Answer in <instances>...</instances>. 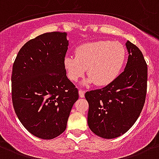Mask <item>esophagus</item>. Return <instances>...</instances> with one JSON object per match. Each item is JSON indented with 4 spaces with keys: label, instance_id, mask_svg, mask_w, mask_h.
I'll return each mask as SVG.
<instances>
[{
    "label": "esophagus",
    "instance_id": "obj_1",
    "mask_svg": "<svg viewBox=\"0 0 159 159\" xmlns=\"http://www.w3.org/2000/svg\"><path fill=\"white\" fill-rule=\"evenodd\" d=\"M79 95H80V98H84V91L82 89L79 90Z\"/></svg>",
    "mask_w": 159,
    "mask_h": 159
}]
</instances>
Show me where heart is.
Here are the masks:
<instances>
[{
    "label": "heart",
    "mask_w": 159,
    "mask_h": 159,
    "mask_svg": "<svg viewBox=\"0 0 159 159\" xmlns=\"http://www.w3.org/2000/svg\"><path fill=\"white\" fill-rule=\"evenodd\" d=\"M126 50L119 42L107 40L81 44L75 49V57L66 56L64 66L70 80L76 82L84 75L89 78L84 84L94 83L107 86L117 79L125 65Z\"/></svg>",
    "instance_id": "heart-1"
}]
</instances>
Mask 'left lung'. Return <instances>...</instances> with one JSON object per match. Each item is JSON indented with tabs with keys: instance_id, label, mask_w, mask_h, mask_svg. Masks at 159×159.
Segmentation results:
<instances>
[{
	"instance_id": "8db88e82",
	"label": "left lung",
	"mask_w": 159,
	"mask_h": 159,
	"mask_svg": "<svg viewBox=\"0 0 159 159\" xmlns=\"http://www.w3.org/2000/svg\"><path fill=\"white\" fill-rule=\"evenodd\" d=\"M125 46L129 57L124 71L111 84L84 95L89 106V127L105 139L125 134L136 121L145 102L147 64L136 46L129 41Z\"/></svg>"
}]
</instances>
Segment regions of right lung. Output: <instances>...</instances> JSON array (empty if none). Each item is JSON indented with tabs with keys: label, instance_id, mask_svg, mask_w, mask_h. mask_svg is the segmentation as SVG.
<instances>
[{
	"label": "right lung",
	"instance_id": "obj_1",
	"mask_svg": "<svg viewBox=\"0 0 159 159\" xmlns=\"http://www.w3.org/2000/svg\"><path fill=\"white\" fill-rule=\"evenodd\" d=\"M66 34L46 33L19 51L11 75L14 109L26 130L40 139H52L66 130L79 98L64 66Z\"/></svg>",
	"mask_w": 159,
	"mask_h": 159
}]
</instances>
